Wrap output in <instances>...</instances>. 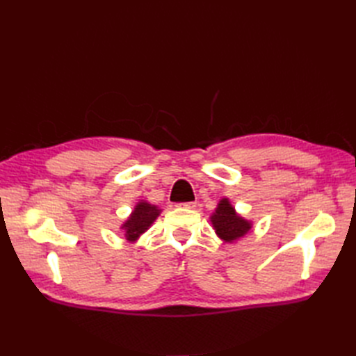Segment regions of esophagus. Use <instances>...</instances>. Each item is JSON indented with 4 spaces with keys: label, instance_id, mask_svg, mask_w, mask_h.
Masks as SVG:
<instances>
[{
    "label": "esophagus",
    "instance_id": "obj_1",
    "mask_svg": "<svg viewBox=\"0 0 356 356\" xmlns=\"http://www.w3.org/2000/svg\"><path fill=\"white\" fill-rule=\"evenodd\" d=\"M177 207L182 208V209H195L196 203L195 202H182V203H178Z\"/></svg>",
    "mask_w": 356,
    "mask_h": 356
}]
</instances>
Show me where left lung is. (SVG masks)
<instances>
[{
  "label": "left lung",
  "instance_id": "1",
  "mask_svg": "<svg viewBox=\"0 0 356 356\" xmlns=\"http://www.w3.org/2000/svg\"><path fill=\"white\" fill-rule=\"evenodd\" d=\"M211 221L220 238L229 243L238 241L251 230V222L236 213L229 199H222L218 203V208L212 213Z\"/></svg>",
  "mask_w": 356,
  "mask_h": 356
}]
</instances>
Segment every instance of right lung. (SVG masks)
Here are the masks:
<instances>
[{
    "mask_svg": "<svg viewBox=\"0 0 356 356\" xmlns=\"http://www.w3.org/2000/svg\"><path fill=\"white\" fill-rule=\"evenodd\" d=\"M160 209L154 204H149L147 202H139L131 217L122 225V229L126 232L127 241H136L139 234H143L149 225L154 222V220L159 217Z\"/></svg>",
    "mask_w": 356,
    "mask_h": 356,
    "instance_id": "add662e5",
    "label": "right lung"
}]
</instances>
